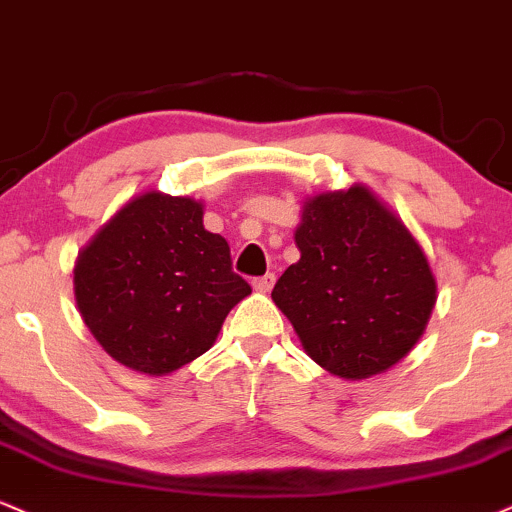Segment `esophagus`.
I'll list each match as a JSON object with an SVG mask.
<instances>
[{
	"instance_id": "1",
	"label": "esophagus",
	"mask_w": 512,
	"mask_h": 512,
	"mask_svg": "<svg viewBox=\"0 0 512 512\" xmlns=\"http://www.w3.org/2000/svg\"><path fill=\"white\" fill-rule=\"evenodd\" d=\"M251 285H254L256 292H270V290H273V285H275V275L273 273L261 275V278H254Z\"/></svg>"
}]
</instances>
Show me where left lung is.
Here are the masks:
<instances>
[{"mask_svg": "<svg viewBox=\"0 0 512 512\" xmlns=\"http://www.w3.org/2000/svg\"><path fill=\"white\" fill-rule=\"evenodd\" d=\"M302 258L273 287L306 354L340 378L398 364L422 338L436 280L402 222L354 184L318 194L294 234Z\"/></svg>", "mask_w": 512, "mask_h": 512, "instance_id": "left-lung-1", "label": "left lung"}]
</instances>
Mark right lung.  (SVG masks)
Wrapping results in <instances>:
<instances>
[{
  "instance_id": "obj_1",
  "label": "right lung",
  "mask_w": 512,
  "mask_h": 512,
  "mask_svg": "<svg viewBox=\"0 0 512 512\" xmlns=\"http://www.w3.org/2000/svg\"><path fill=\"white\" fill-rule=\"evenodd\" d=\"M74 292L110 357L162 376L210 350L251 287L232 270L225 237L203 227L201 203L148 191L78 254Z\"/></svg>"
}]
</instances>
